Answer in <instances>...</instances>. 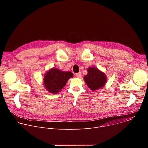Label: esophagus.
<instances>
[{
    "label": "esophagus",
    "mask_w": 148,
    "mask_h": 148,
    "mask_svg": "<svg viewBox=\"0 0 148 148\" xmlns=\"http://www.w3.org/2000/svg\"><path fill=\"white\" fill-rule=\"evenodd\" d=\"M75 77L77 78H80L81 77V73H77L75 74Z\"/></svg>",
    "instance_id": "esophagus-1"
}]
</instances>
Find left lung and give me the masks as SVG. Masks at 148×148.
Masks as SVG:
<instances>
[{"label": "left lung", "instance_id": "obj_1", "mask_svg": "<svg viewBox=\"0 0 148 148\" xmlns=\"http://www.w3.org/2000/svg\"><path fill=\"white\" fill-rule=\"evenodd\" d=\"M87 71L88 74L84 77V80L92 91L98 90L106 84L107 77L103 72L94 67H90Z\"/></svg>", "mask_w": 148, "mask_h": 148}]
</instances>
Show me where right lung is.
Here are the masks:
<instances>
[{"label": "right lung", "instance_id": "obj_1", "mask_svg": "<svg viewBox=\"0 0 148 148\" xmlns=\"http://www.w3.org/2000/svg\"><path fill=\"white\" fill-rule=\"evenodd\" d=\"M73 77L70 71H61L57 68H51L45 74L43 84L45 89L50 93H58L66 85L68 80Z\"/></svg>", "mask_w": 148, "mask_h": 148}]
</instances>
